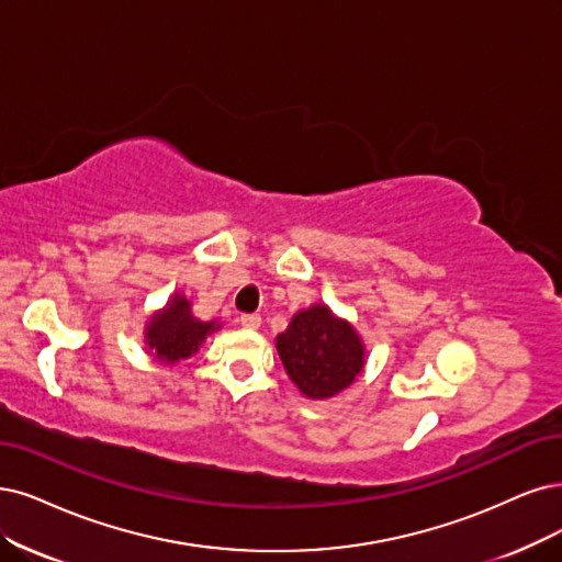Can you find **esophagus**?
<instances>
[{
	"instance_id": "esophagus-1",
	"label": "esophagus",
	"mask_w": 562,
	"mask_h": 562,
	"mask_svg": "<svg viewBox=\"0 0 562 562\" xmlns=\"http://www.w3.org/2000/svg\"><path fill=\"white\" fill-rule=\"evenodd\" d=\"M240 324L249 330H257L261 326V317L259 315H240Z\"/></svg>"
}]
</instances>
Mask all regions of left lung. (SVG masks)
<instances>
[{
	"mask_svg": "<svg viewBox=\"0 0 562 562\" xmlns=\"http://www.w3.org/2000/svg\"><path fill=\"white\" fill-rule=\"evenodd\" d=\"M276 347L286 375L313 401L334 398L355 384L366 363V347L357 328L324 303L296 313L276 338Z\"/></svg>",
	"mask_w": 562,
	"mask_h": 562,
	"instance_id": "obj_1",
	"label": "left lung"
}]
</instances>
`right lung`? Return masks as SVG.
Here are the masks:
<instances>
[{"mask_svg":"<svg viewBox=\"0 0 562 562\" xmlns=\"http://www.w3.org/2000/svg\"><path fill=\"white\" fill-rule=\"evenodd\" d=\"M222 324L201 322L192 315V303L182 294H173L159 313L145 324V345L161 363H178L196 355L203 340Z\"/></svg>","mask_w":562,"mask_h":562,"instance_id":"obj_1","label":"right lung"}]
</instances>
